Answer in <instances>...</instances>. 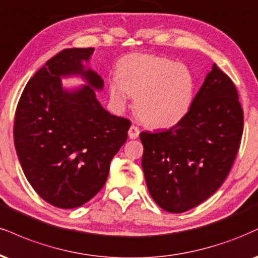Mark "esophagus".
<instances>
[{"instance_id": "obj_1", "label": "esophagus", "mask_w": 258, "mask_h": 258, "mask_svg": "<svg viewBox=\"0 0 258 258\" xmlns=\"http://www.w3.org/2000/svg\"><path fill=\"white\" fill-rule=\"evenodd\" d=\"M139 136V128L137 126L132 125L128 130V137L131 139H136Z\"/></svg>"}]
</instances>
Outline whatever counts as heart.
<instances>
[{
    "label": "heart",
    "instance_id": "heart-1",
    "mask_svg": "<svg viewBox=\"0 0 258 258\" xmlns=\"http://www.w3.org/2000/svg\"><path fill=\"white\" fill-rule=\"evenodd\" d=\"M114 103L123 107L135 96V110L144 125L168 128L184 119L195 96V78L187 66L148 54L127 55L119 62L116 78L108 84Z\"/></svg>",
    "mask_w": 258,
    "mask_h": 258
}]
</instances>
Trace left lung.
<instances>
[{
    "mask_svg": "<svg viewBox=\"0 0 258 258\" xmlns=\"http://www.w3.org/2000/svg\"><path fill=\"white\" fill-rule=\"evenodd\" d=\"M244 115L233 82L215 63L184 119L139 135L148 190L166 212L184 213L223 184L237 156Z\"/></svg>",
    "mask_w": 258,
    "mask_h": 258,
    "instance_id": "left-lung-1",
    "label": "left lung"
}]
</instances>
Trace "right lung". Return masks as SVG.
Masks as SVG:
<instances>
[{
    "label": "right lung",
    "mask_w": 258,
    "mask_h": 258,
    "mask_svg": "<svg viewBox=\"0 0 258 258\" xmlns=\"http://www.w3.org/2000/svg\"><path fill=\"white\" fill-rule=\"evenodd\" d=\"M94 48L64 49L25 86L14 120V144L24 174L39 197L72 209L103 187L110 161L131 121L111 115L96 98L103 79L85 68ZM80 75L88 86L61 88L60 77Z\"/></svg>",
    "instance_id": "add662e5"
}]
</instances>
